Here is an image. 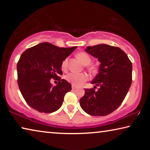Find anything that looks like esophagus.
Returning <instances> with one entry per match:
<instances>
[{"label":"esophagus","instance_id":"obj_1","mask_svg":"<svg viewBox=\"0 0 150 150\" xmlns=\"http://www.w3.org/2000/svg\"><path fill=\"white\" fill-rule=\"evenodd\" d=\"M77 88V87H76V86L72 85V88H73V89H75V88Z\"/></svg>","mask_w":150,"mask_h":150}]
</instances>
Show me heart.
<instances>
[{"label":"heart","mask_w":150,"mask_h":150,"mask_svg":"<svg viewBox=\"0 0 150 150\" xmlns=\"http://www.w3.org/2000/svg\"><path fill=\"white\" fill-rule=\"evenodd\" d=\"M77 57L84 63L87 68H88V69H92V65L91 64V57L87 53L83 52L78 53L77 54ZM67 59H65L63 61L62 63V67L63 69H65L67 68ZM65 79L68 82L71 83L73 85L78 87V86L82 85L83 83L88 79V76L85 73H70L66 75Z\"/></svg>","instance_id":"1"}]
</instances>
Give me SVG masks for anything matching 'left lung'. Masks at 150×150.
<instances>
[{
	"label": "left lung",
	"instance_id": "left-lung-1",
	"mask_svg": "<svg viewBox=\"0 0 150 150\" xmlns=\"http://www.w3.org/2000/svg\"><path fill=\"white\" fill-rule=\"evenodd\" d=\"M85 51L100 62L99 72L92 84L100 86L95 91L85 88L80 105L92 116H106L117 109L123 102L132 80V65L128 55L120 48L106 44L88 46Z\"/></svg>",
	"mask_w": 150,
	"mask_h": 150
}]
</instances>
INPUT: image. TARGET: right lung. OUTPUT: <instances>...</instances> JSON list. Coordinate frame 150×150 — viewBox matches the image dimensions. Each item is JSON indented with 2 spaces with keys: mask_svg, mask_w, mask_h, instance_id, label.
I'll list each match as a JSON object with an SVG mask.
<instances>
[{
  "mask_svg": "<svg viewBox=\"0 0 150 150\" xmlns=\"http://www.w3.org/2000/svg\"><path fill=\"white\" fill-rule=\"evenodd\" d=\"M76 47H59L43 42L22 53L17 63V81L30 107L51 113L62 106L65 94L71 90V85L59 76L63 74L62 63ZM51 78L58 81L56 86L52 87Z\"/></svg>",
  "mask_w": 150,
  "mask_h": 150,
  "instance_id": "1",
  "label": "right lung"
}]
</instances>
